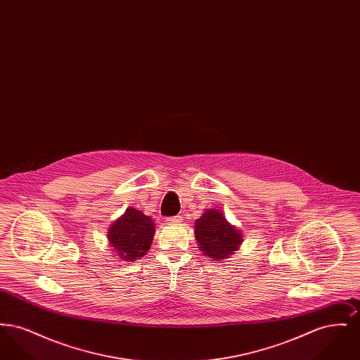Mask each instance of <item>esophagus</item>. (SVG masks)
I'll return each mask as SVG.
<instances>
[{
  "mask_svg": "<svg viewBox=\"0 0 360 360\" xmlns=\"http://www.w3.org/2000/svg\"><path fill=\"white\" fill-rule=\"evenodd\" d=\"M167 221L172 224L181 223V221H182V217H181V216H175V217H172V219H169Z\"/></svg>",
  "mask_w": 360,
  "mask_h": 360,
  "instance_id": "34e87169",
  "label": "esophagus"
}]
</instances>
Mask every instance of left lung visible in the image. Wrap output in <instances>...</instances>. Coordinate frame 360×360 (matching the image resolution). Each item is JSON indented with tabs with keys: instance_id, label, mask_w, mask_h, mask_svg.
I'll use <instances>...</instances> for the list:
<instances>
[{
	"instance_id": "1",
	"label": "left lung",
	"mask_w": 360,
	"mask_h": 360,
	"mask_svg": "<svg viewBox=\"0 0 360 360\" xmlns=\"http://www.w3.org/2000/svg\"><path fill=\"white\" fill-rule=\"evenodd\" d=\"M194 235L200 251L210 260H225L239 250L243 233L229 223L223 212L214 207L206 209L194 223Z\"/></svg>"
}]
</instances>
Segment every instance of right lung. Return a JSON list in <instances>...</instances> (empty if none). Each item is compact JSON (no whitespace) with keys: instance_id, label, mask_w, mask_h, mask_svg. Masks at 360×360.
Wrapping results in <instances>:
<instances>
[{"instance_id":"right-lung-1","label":"right lung","mask_w":360,"mask_h":360,"mask_svg":"<svg viewBox=\"0 0 360 360\" xmlns=\"http://www.w3.org/2000/svg\"><path fill=\"white\" fill-rule=\"evenodd\" d=\"M154 235V220L141 210L128 207L109 226L108 241L116 257L124 262H136L151 248Z\"/></svg>"}]
</instances>
